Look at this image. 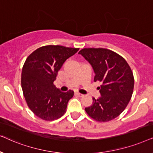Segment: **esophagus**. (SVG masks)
Wrapping results in <instances>:
<instances>
[{
    "label": "esophagus",
    "mask_w": 153,
    "mask_h": 153,
    "mask_svg": "<svg viewBox=\"0 0 153 153\" xmlns=\"http://www.w3.org/2000/svg\"><path fill=\"white\" fill-rule=\"evenodd\" d=\"M75 94L78 96V97H83V96H84L83 94H80V93L78 92V91H75Z\"/></svg>",
    "instance_id": "34e87169"
}]
</instances>
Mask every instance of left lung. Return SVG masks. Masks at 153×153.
Returning <instances> with one entry per match:
<instances>
[{
  "instance_id": "left-lung-1",
  "label": "left lung",
  "mask_w": 153,
  "mask_h": 153,
  "mask_svg": "<svg viewBox=\"0 0 153 153\" xmlns=\"http://www.w3.org/2000/svg\"><path fill=\"white\" fill-rule=\"evenodd\" d=\"M90 63L95 73L94 81L101 83V97L85 111L97 122L105 123L119 116L131 99L134 86L132 71L123 56L105 48H84L79 52Z\"/></svg>"
}]
</instances>
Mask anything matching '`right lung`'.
Wrapping results in <instances>:
<instances>
[{
    "label": "right lung",
    "instance_id": "add662e5",
    "mask_svg": "<svg viewBox=\"0 0 153 153\" xmlns=\"http://www.w3.org/2000/svg\"><path fill=\"white\" fill-rule=\"evenodd\" d=\"M79 48L46 45L38 48L26 59L22 71V88L26 102L37 117L52 121L64 115L73 91L62 92L53 84L67 59Z\"/></svg>",
    "mask_w": 153,
    "mask_h": 153
}]
</instances>
